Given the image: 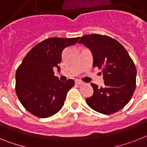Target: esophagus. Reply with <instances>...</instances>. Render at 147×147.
Returning <instances> with one entry per match:
<instances>
[{"label":"esophagus","mask_w":147,"mask_h":147,"mask_svg":"<svg viewBox=\"0 0 147 147\" xmlns=\"http://www.w3.org/2000/svg\"><path fill=\"white\" fill-rule=\"evenodd\" d=\"M76 84H77L78 85H81V84H84V82H83V81H80V80H76Z\"/></svg>","instance_id":"34e87169"}]
</instances>
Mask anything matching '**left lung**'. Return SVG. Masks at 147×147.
<instances>
[{"mask_svg": "<svg viewBox=\"0 0 147 147\" xmlns=\"http://www.w3.org/2000/svg\"><path fill=\"white\" fill-rule=\"evenodd\" d=\"M92 52L93 67L102 69L104 86L91 84L92 96L86 102L92 109L103 114H111L125 107L136 87L137 70L125 48L108 36L85 35L78 42Z\"/></svg>", "mask_w": 147, "mask_h": 147, "instance_id": "left-lung-1", "label": "left lung"}]
</instances>
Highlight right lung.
<instances>
[{
  "instance_id": "right-lung-1",
  "label": "right lung",
  "mask_w": 147,
  "mask_h": 147,
  "mask_svg": "<svg viewBox=\"0 0 147 147\" xmlns=\"http://www.w3.org/2000/svg\"><path fill=\"white\" fill-rule=\"evenodd\" d=\"M80 37H52L45 39L28 53L16 72V92L27 111L40 118L49 117L60 111L75 81H60L54 68L60 69L62 52L78 42Z\"/></svg>"
}]
</instances>
